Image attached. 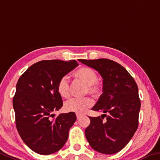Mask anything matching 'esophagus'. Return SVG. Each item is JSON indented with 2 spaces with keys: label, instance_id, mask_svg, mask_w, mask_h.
I'll use <instances>...</instances> for the list:
<instances>
[{
  "label": "esophagus",
  "instance_id": "1",
  "mask_svg": "<svg viewBox=\"0 0 160 160\" xmlns=\"http://www.w3.org/2000/svg\"><path fill=\"white\" fill-rule=\"evenodd\" d=\"M76 116H77V119H78V120H79V119H80L81 117H82L83 115H82V114H80V113H76Z\"/></svg>",
  "mask_w": 160,
  "mask_h": 160
}]
</instances>
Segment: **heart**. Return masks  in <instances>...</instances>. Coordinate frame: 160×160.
<instances>
[{
    "mask_svg": "<svg viewBox=\"0 0 160 160\" xmlns=\"http://www.w3.org/2000/svg\"><path fill=\"white\" fill-rule=\"evenodd\" d=\"M74 77L82 81L88 85V90L92 95H97L100 91V85L97 82L98 76L92 69L88 67H82L74 72ZM57 90L60 95L67 98L70 95L69 80L67 76L60 78L57 85ZM92 100L88 97L73 98L65 103V108L68 111L77 113L85 112L92 105Z\"/></svg>",
    "mask_w": 160,
    "mask_h": 160,
    "instance_id": "1",
    "label": "heart"
}]
</instances>
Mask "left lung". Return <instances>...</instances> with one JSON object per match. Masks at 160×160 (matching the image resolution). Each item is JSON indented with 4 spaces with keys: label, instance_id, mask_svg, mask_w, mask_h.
I'll list each match as a JSON object with an SVG mask.
<instances>
[{
    "label": "left lung",
    "instance_id": "1",
    "mask_svg": "<svg viewBox=\"0 0 160 160\" xmlns=\"http://www.w3.org/2000/svg\"><path fill=\"white\" fill-rule=\"evenodd\" d=\"M79 61L97 70L103 79V93L92 108L103 115L89 117L90 124L85 129L86 139L98 152H118L128 144L138 128L140 100L138 85L125 68L113 60L101 58ZM104 116L106 118L105 121Z\"/></svg>",
    "mask_w": 160,
    "mask_h": 160
}]
</instances>
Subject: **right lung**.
I'll return each mask as SVG.
<instances>
[{"label": "right lung", "instance_id": "obj_1", "mask_svg": "<svg viewBox=\"0 0 160 160\" xmlns=\"http://www.w3.org/2000/svg\"><path fill=\"white\" fill-rule=\"evenodd\" d=\"M78 65L76 60H42L28 68L18 80L12 100L16 128L22 141L35 152H56L68 140L75 113H62L53 118L52 112L62 106L58 82Z\"/></svg>", "mask_w": 160, "mask_h": 160}]
</instances>
